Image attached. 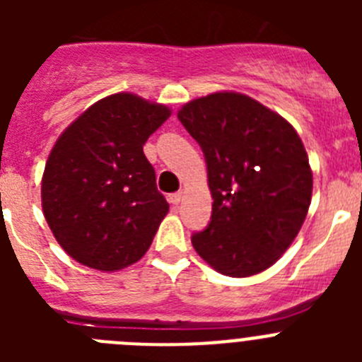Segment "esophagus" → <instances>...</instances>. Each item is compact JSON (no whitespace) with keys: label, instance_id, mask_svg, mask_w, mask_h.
Wrapping results in <instances>:
<instances>
[{"label":"esophagus","instance_id":"obj_1","mask_svg":"<svg viewBox=\"0 0 362 362\" xmlns=\"http://www.w3.org/2000/svg\"><path fill=\"white\" fill-rule=\"evenodd\" d=\"M181 199H183V194H181V192H175V194H170V196H168V201H170L172 204H179Z\"/></svg>","mask_w":362,"mask_h":362}]
</instances>
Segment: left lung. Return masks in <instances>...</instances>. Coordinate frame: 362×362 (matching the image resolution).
<instances>
[{
  "label": "left lung",
  "mask_w": 362,
  "mask_h": 362,
  "mask_svg": "<svg viewBox=\"0 0 362 362\" xmlns=\"http://www.w3.org/2000/svg\"><path fill=\"white\" fill-rule=\"evenodd\" d=\"M204 153L212 217L192 235L217 272L248 277L286 252L308 214L312 170L288 121L238 92L197 98L177 112Z\"/></svg>",
  "instance_id": "left-lung-1"
}]
</instances>
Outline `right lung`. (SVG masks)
Listing matches in <instances>:
<instances>
[{"label": "right lung", "instance_id": "obj_1", "mask_svg": "<svg viewBox=\"0 0 362 362\" xmlns=\"http://www.w3.org/2000/svg\"><path fill=\"white\" fill-rule=\"evenodd\" d=\"M170 108L134 94L92 105L45 165L41 204L56 241L85 267L114 272L145 255L168 214L143 145Z\"/></svg>", "mask_w": 362, "mask_h": 362}]
</instances>
